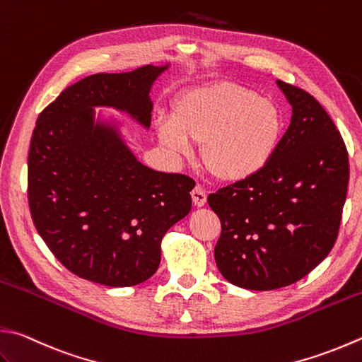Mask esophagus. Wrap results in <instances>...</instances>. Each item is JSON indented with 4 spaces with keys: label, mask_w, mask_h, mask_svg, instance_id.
Here are the masks:
<instances>
[{
    "label": "esophagus",
    "mask_w": 362,
    "mask_h": 362,
    "mask_svg": "<svg viewBox=\"0 0 362 362\" xmlns=\"http://www.w3.org/2000/svg\"><path fill=\"white\" fill-rule=\"evenodd\" d=\"M206 190H204L202 186H195L194 190H192V200L195 203V206H204V203H206Z\"/></svg>",
    "instance_id": "1"
}]
</instances>
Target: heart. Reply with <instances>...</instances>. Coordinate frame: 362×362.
<instances>
[{
    "mask_svg": "<svg viewBox=\"0 0 362 362\" xmlns=\"http://www.w3.org/2000/svg\"><path fill=\"white\" fill-rule=\"evenodd\" d=\"M284 118L274 102L249 88L214 83L182 93L172 119L158 121L162 145L180 158L202 145L203 167L223 182H241L268 165L281 141Z\"/></svg>",
    "mask_w": 362,
    "mask_h": 362,
    "instance_id": "1",
    "label": "heart"
}]
</instances>
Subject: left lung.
<instances>
[{"label":"left lung","mask_w":362,"mask_h":362,"mask_svg":"<svg viewBox=\"0 0 362 362\" xmlns=\"http://www.w3.org/2000/svg\"><path fill=\"white\" fill-rule=\"evenodd\" d=\"M291 121L260 173L209 194L222 223L216 264L230 284L268 291L308 276L332 249L349 187V154L329 115L277 80Z\"/></svg>","instance_id":"obj_1"}]
</instances>
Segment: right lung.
<instances>
[{
  "label": "right lung",
  "instance_id": "1",
  "mask_svg": "<svg viewBox=\"0 0 362 362\" xmlns=\"http://www.w3.org/2000/svg\"><path fill=\"white\" fill-rule=\"evenodd\" d=\"M170 67L143 66L81 78L45 107L28 154V202L37 233L75 276L132 287L159 268L160 243L192 208L195 181L156 172L135 158L115 118L151 126L153 83Z\"/></svg>",
  "mask_w": 362,
  "mask_h": 362
}]
</instances>
